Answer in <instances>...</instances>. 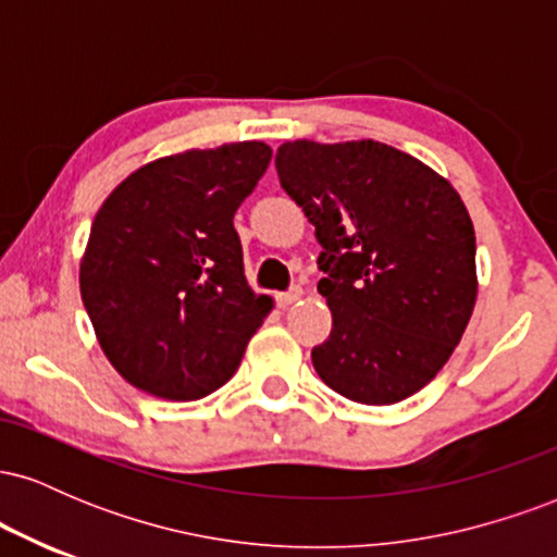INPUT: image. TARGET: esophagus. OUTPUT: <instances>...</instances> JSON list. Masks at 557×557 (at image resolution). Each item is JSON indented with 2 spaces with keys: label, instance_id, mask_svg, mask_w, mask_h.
I'll return each instance as SVG.
<instances>
[{
  "label": "esophagus",
  "instance_id": "34e87169",
  "mask_svg": "<svg viewBox=\"0 0 557 557\" xmlns=\"http://www.w3.org/2000/svg\"><path fill=\"white\" fill-rule=\"evenodd\" d=\"M300 298H304V290H300V287H290V290L277 293V304L283 306V309H285V306H293Z\"/></svg>",
  "mask_w": 557,
  "mask_h": 557
}]
</instances>
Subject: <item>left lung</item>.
I'll return each instance as SVG.
<instances>
[{
  "label": "left lung",
  "instance_id": "obj_1",
  "mask_svg": "<svg viewBox=\"0 0 557 557\" xmlns=\"http://www.w3.org/2000/svg\"><path fill=\"white\" fill-rule=\"evenodd\" d=\"M280 185L322 246L332 332L311 350L343 398L393 406L430 385L476 306V235L440 172L380 140H287Z\"/></svg>",
  "mask_w": 557,
  "mask_h": 557
}]
</instances>
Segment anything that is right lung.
Returning a JSON list of instances; mask_svg holds the SVG:
<instances>
[{
	"instance_id": "obj_1",
	"label": "right lung",
	"mask_w": 557,
	"mask_h": 557,
	"mask_svg": "<svg viewBox=\"0 0 557 557\" xmlns=\"http://www.w3.org/2000/svg\"><path fill=\"white\" fill-rule=\"evenodd\" d=\"M270 159L261 140L159 157L96 212L81 298L101 350L133 387L185 403L235 374L274 306L248 285L233 227Z\"/></svg>"
}]
</instances>
